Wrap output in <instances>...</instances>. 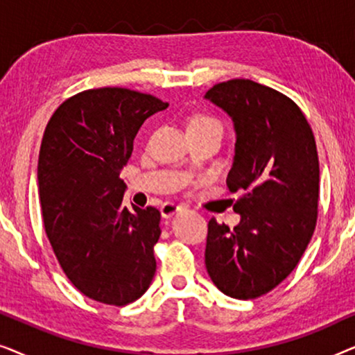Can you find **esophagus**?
I'll list each match as a JSON object with an SVG mask.
<instances>
[{
	"instance_id": "esophagus-1",
	"label": "esophagus",
	"mask_w": 355,
	"mask_h": 355,
	"mask_svg": "<svg viewBox=\"0 0 355 355\" xmlns=\"http://www.w3.org/2000/svg\"><path fill=\"white\" fill-rule=\"evenodd\" d=\"M179 210H181V207L176 205V203H173V202H164L162 208H159V211H162L163 218H171L174 213H178Z\"/></svg>"
}]
</instances>
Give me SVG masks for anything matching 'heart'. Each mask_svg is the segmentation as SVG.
<instances>
[{"label":"heart","instance_id":"obj_1","mask_svg":"<svg viewBox=\"0 0 355 355\" xmlns=\"http://www.w3.org/2000/svg\"><path fill=\"white\" fill-rule=\"evenodd\" d=\"M189 130H202V129H220L223 130V125L220 121H218L215 116L198 113L193 114L191 119H189Z\"/></svg>","mask_w":355,"mask_h":355}]
</instances>
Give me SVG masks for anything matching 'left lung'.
<instances>
[{
  "mask_svg": "<svg viewBox=\"0 0 355 355\" xmlns=\"http://www.w3.org/2000/svg\"><path fill=\"white\" fill-rule=\"evenodd\" d=\"M231 116L234 163L226 184L239 192V225L208 221L205 265L221 293L257 299L299 263L318 216L320 164L307 118L289 96L249 79L213 85L205 94Z\"/></svg>",
  "mask_w": 355,
  "mask_h": 355,
  "instance_id": "obj_1",
  "label": "left lung"
}]
</instances>
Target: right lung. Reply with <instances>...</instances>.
<instances>
[{
	"label": "right lung",
	"instance_id": "add662e5",
	"mask_svg": "<svg viewBox=\"0 0 355 355\" xmlns=\"http://www.w3.org/2000/svg\"><path fill=\"white\" fill-rule=\"evenodd\" d=\"M168 108L123 87L77 94L48 121L38 155L43 226L67 279L96 302L123 307L152 283L159 211L123 205L119 178L144 121Z\"/></svg>",
	"mask_w": 355,
	"mask_h": 355
}]
</instances>
